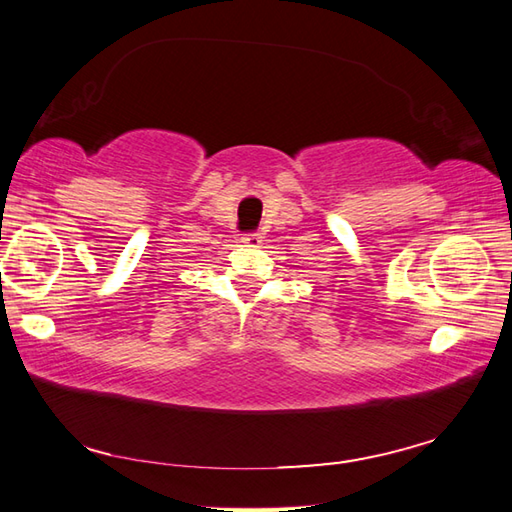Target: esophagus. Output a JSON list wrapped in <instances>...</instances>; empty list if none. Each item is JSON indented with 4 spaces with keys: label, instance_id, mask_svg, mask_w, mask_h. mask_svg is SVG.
<instances>
[{
    "label": "esophagus",
    "instance_id": "esophagus-1",
    "mask_svg": "<svg viewBox=\"0 0 512 512\" xmlns=\"http://www.w3.org/2000/svg\"><path fill=\"white\" fill-rule=\"evenodd\" d=\"M262 242H264L262 233H246V235H242V244L248 246V248H257Z\"/></svg>",
    "mask_w": 512,
    "mask_h": 512
}]
</instances>
